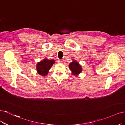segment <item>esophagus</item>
Returning <instances> with one entry per match:
<instances>
[{"label": "esophagus", "instance_id": "esophagus-1", "mask_svg": "<svg viewBox=\"0 0 125 125\" xmlns=\"http://www.w3.org/2000/svg\"><path fill=\"white\" fill-rule=\"evenodd\" d=\"M63 60H58V63H59V64H62L63 62Z\"/></svg>", "mask_w": 125, "mask_h": 125}]
</instances>
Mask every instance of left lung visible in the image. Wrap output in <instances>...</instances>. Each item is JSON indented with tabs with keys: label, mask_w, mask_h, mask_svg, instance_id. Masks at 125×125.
Masks as SVG:
<instances>
[{
	"label": "left lung",
	"mask_w": 125,
	"mask_h": 125,
	"mask_svg": "<svg viewBox=\"0 0 125 125\" xmlns=\"http://www.w3.org/2000/svg\"><path fill=\"white\" fill-rule=\"evenodd\" d=\"M73 60V61L69 64V67L72 72L71 73L72 75L74 76H77L82 71V66L79 63L76 61V60Z\"/></svg>",
	"instance_id": "8db88e82"
}]
</instances>
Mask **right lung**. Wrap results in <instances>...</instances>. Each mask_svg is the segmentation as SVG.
Instances as JSON below:
<instances>
[{"instance_id":"1","label":"right lung","mask_w":125,"mask_h":125,"mask_svg":"<svg viewBox=\"0 0 125 125\" xmlns=\"http://www.w3.org/2000/svg\"><path fill=\"white\" fill-rule=\"evenodd\" d=\"M55 62V60H49L47 58H45L38 62L36 65L38 73L43 76L47 75L50 69L51 68L53 64H54Z\"/></svg>"}]
</instances>
